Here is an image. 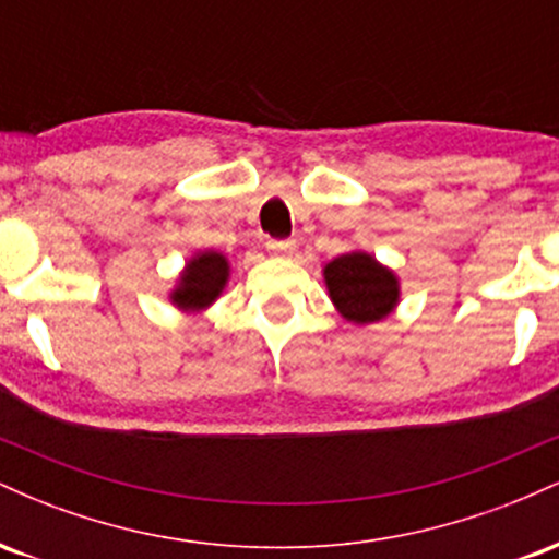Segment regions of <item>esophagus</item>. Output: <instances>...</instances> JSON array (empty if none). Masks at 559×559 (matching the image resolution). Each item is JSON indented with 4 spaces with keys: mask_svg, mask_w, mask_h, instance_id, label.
Segmentation results:
<instances>
[{
    "mask_svg": "<svg viewBox=\"0 0 559 559\" xmlns=\"http://www.w3.org/2000/svg\"><path fill=\"white\" fill-rule=\"evenodd\" d=\"M294 247H297V243H294V241H267V249H271L273 254H281V258L292 254Z\"/></svg>",
    "mask_w": 559,
    "mask_h": 559,
    "instance_id": "34e87169",
    "label": "esophagus"
}]
</instances>
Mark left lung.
I'll return each mask as SVG.
<instances>
[{
    "label": "left lung",
    "mask_w": 559,
    "mask_h": 559,
    "mask_svg": "<svg viewBox=\"0 0 559 559\" xmlns=\"http://www.w3.org/2000/svg\"><path fill=\"white\" fill-rule=\"evenodd\" d=\"M323 281L338 316L355 325L378 323L400 305V278L368 252L338 254L323 267Z\"/></svg>",
    "instance_id": "left-lung-1"
}]
</instances>
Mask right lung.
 <instances>
[{"label":"right lung","instance_id":"right-lung-1","mask_svg":"<svg viewBox=\"0 0 559 559\" xmlns=\"http://www.w3.org/2000/svg\"><path fill=\"white\" fill-rule=\"evenodd\" d=\"M230 265L226 254L215 249H204L183 265L176 286L170 292V301L181 312H202L221 297L228 284Z\"/></svg>","mask_w":559,"mask_h":559}]
</instances>
